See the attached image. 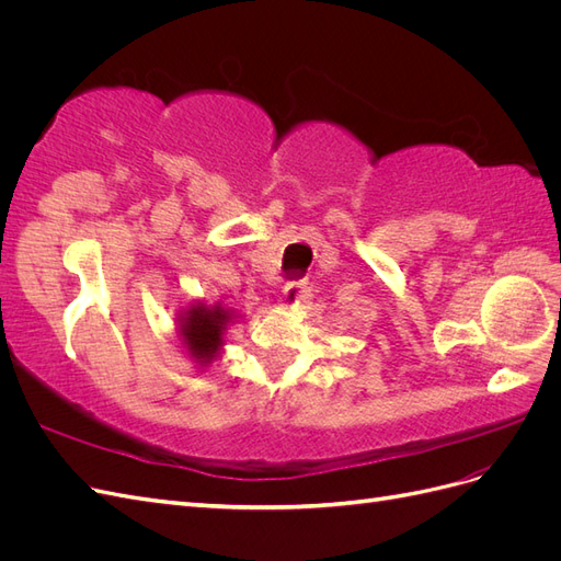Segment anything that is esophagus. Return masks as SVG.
<instances>
[{
    "label": "esophagus",
    "mask_w": 561,
    "mask_h": 561,
    "mask_svg": "<svg viewBox=\"0 0 561 561\" xmlns=\"http://www.w3.org/2000/svg\"><path fill=\"white\" fill-rule=\"evenodd\" d=\"M304 293H307V285H304L301 280H290L283 285V299L287 304H297L304 297Z\"/></svg>",
    "instance_id": "34e87169"
}]
</instances>
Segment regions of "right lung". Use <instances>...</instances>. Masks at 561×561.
<instances>
[{"mask_svg": "<svg viewBox=\"0 0 561 561\" xmlns=\"http://www.w3.org/2000/svg\"><path fill=\"white\" fill-rule=\"evenodd\" d=\"M229 316L231 313L219 307V304L213 309L192 307L186 311V318L180 325V334L186 348H190L192 358H196L198 363H210L215 358L219 346H222V334Z\"/></svg>", "mask_w": 561, "mask_h": 561, "instance_id": "add662e5", "label": "right lung"}]
</instances>
